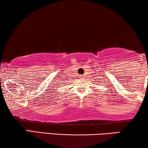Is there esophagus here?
Wrapping results in <instances>:
<instances>
[{
	"mask_svg": "<svg viewBox=\"0 0 148 148\" xmlns=\"http://www.w3.org/2000/svg\"><path fill=\"white\" fill-rule=\"evenodd\" d=\"M84 75H80V77H81L82 79H84Z\"/></svg>",
	"mask_w": 148,
	"mask_h": 148,
	"instance_id": "1",
	"label": "esophagus"
}]
</instances>
